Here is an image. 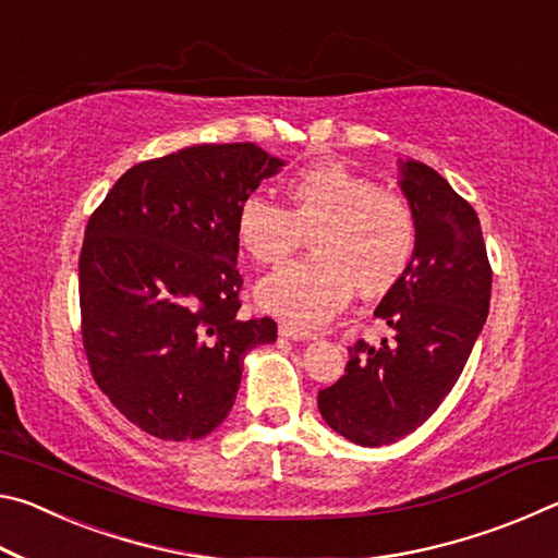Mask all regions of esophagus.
<instances>
[{
	"label": "esophagus",
	"mask_w": 558,
	"mask_h": 558,
	"mask_svg": "<svg viewBox=\"0 0 558 558\" xmlns=\"http://www.w3.org/2000/svg\"><path fill=\"white\" fill-rule=\"evenodd\" d=\"M278 332H280V337H286V339H295V342H305V339H315L313 335L305 332V329H300L298 325H292V323H280Z\"/></svg>",
	"instance_id": "34e87169"
}]
</instances>
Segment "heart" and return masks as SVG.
Wrapping results in <instances>:
<instances>
[{
    "label": "heart",
    "mask_w": 558,
    "mask_h": 558,
    "mask_svg": "<svg viewBox=\"0 0 558 558\" xmlns=\"http://www.w3.org/2000/svg\"><path fill=\"white\" fill-rule=\"evenodd\" d=\"M282 192L288 209L260 194L235 206V239L253 260L280 263L305 235L315 251L258 282L266 313L313 329L347 305L352 288L364 298L381 295L409 268L415 221L401 194L339 162L300 169Z\"/></svg>",
    "instance_id": "heart-1"
}]
</instances>
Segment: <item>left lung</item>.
Wrapping results in <instances>:
<instances>
[{
	"label": "left lung",
	"mask_w": 558,
	"mask_h": 558,
	"mask_svg": "<svg viewBox=\"0 0 558 558\" xmlns=\"http://www.w3.org/2000/svg\"><path fill=\"white\" fill-rule=\"evenodd\" d=\"M399 186L415 221L403 276L376 307L391 342L349 347L347 374L317 393L329 428L364 448L389 446L426 423L460 379L489 313L483 229L436 169L399 159Z\"/></svg>",
	"instance_id": "1"
}]
</instances>
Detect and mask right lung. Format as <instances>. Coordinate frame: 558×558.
I'll list each match as a JSON object with an SVG mask.
<instances>
[{"label": "right lung", "mask_w": 558, "mask_h": 558, "mask_svg": "<svg viewBox=\"0 0 558 558\" xmlns=\"http://www.w3.org/2000/svg\"><path fill=\"white\" fill-rule=\"evenodd\" d=\"M282 167L253 143L192 145L128 169L90 216L83 347L102 393L149 436H209L243 356L276 342L270 317H239L235 206Z\"/></svg>", "instance_id": "add662e5"}]
</instances>
